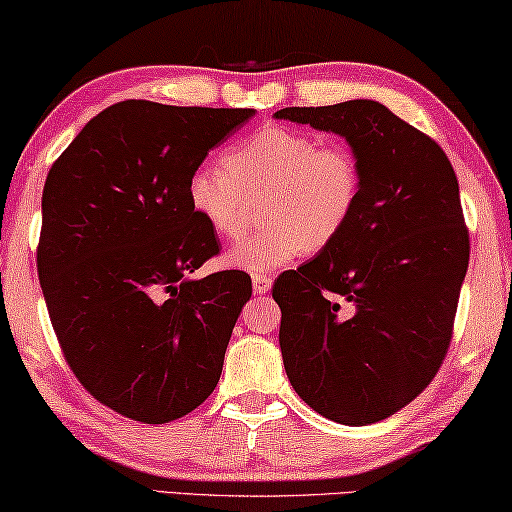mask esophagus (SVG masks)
I'll return each instance as SVG.
<instances>
[{"label":"esophagus","mask_w":512,"mask_h":512,"mask_svg":"<svg viewBox=\"0 0 512 512\" xmlns=\"http://www.w3.org/2000/svg\"><path fill=\"white\" fill-rule=\"evenodd\" d=\"M251 286H254L256 295H265L267 290L272 288V277H267V274H256V277L251 279Z\"/></svg>","instance_id":"34e87169"}]
</instances>
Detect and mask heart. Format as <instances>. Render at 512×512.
<instances>
[{
	"instance_id": "obj_1",
	"label": "heart",
	"mask_w": 512,
	"mask_h": 512,
	"mask_svg": "<svg viewBox=\"0 0 512 512\" xmlns=\"http://www.w3.org/2000/svg\"><path fill=\"white\" fill-rule=\"evenodd\" d=\"M187 199L222 240L247 231L254 201L263 199L267 229L226 251L233 270L265 274L320 251L345 231L361 199V167L345 146H320L309 132L265 125L187 180Z\"/></svg>"
}]
</instances>
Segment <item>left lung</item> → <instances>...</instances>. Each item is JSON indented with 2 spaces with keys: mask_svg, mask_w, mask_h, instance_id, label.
<instances>
[{
  "mask_svg": "<svg viewBox=\"0 0 512 512\" xmlns=\"http://www.w3.org/2000/svg\"><path fill=\"white\" fill-rule=\"evenodd\" d=\"M348 141L361 167L350 224L272 288L293 389L343 426L403 410L451 343L469 265L460 187L446 153L380 105L348 100L274 114Z\"/></svg>",
  "mask_w": 512,
  "mask_h": 512,
  "instance_id": "left-lung-1",
  "label": "left lung"
}]
</instances>
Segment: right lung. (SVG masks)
Segmentation results:
<instances>
[{"label": "right lung", "mask_w": 512, "mask_h": 512, "mask_svg": "<svg viewBox=\"0 0 512 512\" xmlns=\"http://www.w3.org/2000/svg\"><path fill=\"white\" fill-rule=\"evenodd\" d=\"M254 114L116 102L47 174L38 279L54 334L82 387L128 419L176 421L222 375L251 279H192L219 240L187 180Z\"/></svg>", "instance_id": "obj_1"}]
</instances>
